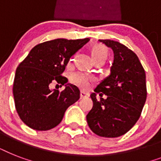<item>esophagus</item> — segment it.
I'll return each mask as SVG.
<instances>
[{
  "instance_id": "obj_1",
  "label": "esophagus",
  "mask_w": 161,
  "mask_h": 161,
  "mask_svg": "<svg viewBox=\"0 0 161 161\" xmlns=\"http://www.w3.org/2000/svg\"><path fill=\"white\" fill-rule=\"evenodd\" d=\"M86 97H88V93L83 92V91H81L80 92V98H84Z\"/></svg>"
}]
</instances>
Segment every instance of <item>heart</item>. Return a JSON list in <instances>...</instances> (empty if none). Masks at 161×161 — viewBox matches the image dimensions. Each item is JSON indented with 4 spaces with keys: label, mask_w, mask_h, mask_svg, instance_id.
Listing matches in <instances>:
<instances>
[{
    "label": "heart",
    "mask_w": 161,
    "mask_h": 161,
    "mask_svg": "<svg viewBox=\"0 0 161 161\" xmlns=\"http://www.w3.org/2000/svg\"><path fill=\"white\" fill-rule=\"evenodd\" d=\"M91 53H92L93 59L95 61L98 59L106 60L108 57V49L103 44L94 45L92 47ZM93 80H94V78L93 76L87 73H83V72H75L72 73L70 76L71 83L83 89H87Z\"/></svg>",
    "instance_id": "obj_1"
}]
</instances>
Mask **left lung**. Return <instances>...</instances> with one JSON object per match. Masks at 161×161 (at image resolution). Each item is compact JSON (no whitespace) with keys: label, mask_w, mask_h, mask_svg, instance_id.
Returning a JSON list of instances; mask_svg holds the SVG:
<instances>
[{"label":"left lung","mask_w":161,"mask_h":161,"mask_svg":"<svg viewBox=\"0 0 161 161\" xmlns=\"http://www.w3.org/2000/svg\"><path fill=\"white\" fill-rule=\"evenodd\" d=\"M114 51L111 73L90 95L93 105L87 122L94 134L106 138L125 135L140 119L147 97L145 72L137 55L112 40H99ZM103 94L107 95L104 100Z\"/></svg>","instance_id":"1"}]
</instances>
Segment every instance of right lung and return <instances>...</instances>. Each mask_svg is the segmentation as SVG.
<instances>
[{
	"label": "right lung",
	"instance_id": "1",
	"mask_svg": "<svg viewBox=\"0 0 161 161\" xmlns=\"http://www.w3.org/2000/svg\"><path fill=\"white\" fill-rule=\"evenodd\" d=\"M89 38L55 39L36 45L16 68L13 83L19 117L35 130H49L59 125L68 107L79 99L80 91L67 84L64 90L52 89L68 82L62 74L70 58Z\"/></svg>",
	"mask_w": 161,
	"mask_h": 161
}]
</instances>
